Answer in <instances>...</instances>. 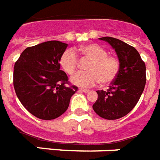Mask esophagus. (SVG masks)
Instances as JSON below:
<instances>
[{
    "label": "esophagus",
    "instance_id": "34e87169",
    "mask_svg": "<svg viewBox=\"0 0 160 160\" xmlns=\"http://www.w3.org/2000/svg\"><path fill=\"white\" fill-rule=\"evenodd\" d=\"M80 91H81V92H85V93H88V92H90V90H88V89H80L79 90Z\"/></svg>",
    "mask_w": 160,
    "mask_h": 160
}]
</instances>
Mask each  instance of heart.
<instances>
[{"label":"heart","instance_id":"1","mask_svg":"<svg viewBox=\"0 0 160 160\" xmlns=\"http://www.w3.org/2000/svg\"><path fill=\"white\" fill-rule=\"evenodd\" d=\"M83 58L91 60L88 72L80 73L72 79L74 85L91 87L101 81L107 85L115 80L120 69V61L116 56L107 54V51L98 44L84 45L76 50ZM60 65L67 75H75L79 68V59L73 50L65 51L60 58Z\"/></svg>","mask_w":160,"mask_h":160}]
</instances>
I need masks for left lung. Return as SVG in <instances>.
Wrapping results in <instances>:
<instances>
[{
	"instance_id": "left-lung-1",
	"label": "left lung",
	"mask_w": 160,
	"mask_h": 160,
	"mask_svg": "<svg viewBox=\"0 0 160 160\" xmlns=\"http://www.w3.org/2000/svg\"><path fill=\"white\" fill-rule=\"evenodd\" d=\"M99 39L115 49L120 69L107 91H96L98 98L92 107L101 118L116 120L128 114L139 101L146 84V66L139 53L131 45L111 37Z\"/></svg>"
}]
</instances>
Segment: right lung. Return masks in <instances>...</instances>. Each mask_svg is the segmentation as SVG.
Listing matches in <instances>:
<instances>
[{
	"mask_svg": "<svg viewBox=\"0 0 160 160\" xmlns=\"http://www.w3.org/2000/svg\"><path fill=\"white\" fill-rule=\"evenodd\" d=\"M68 44L48 41L27 48L14 65L17 96L29 112L42 120L55 119L66 112L78 87L70 85L60 70L61 56Z\"/></svg>",
	"mask_w": 160,
	"mask_h": 160,
	"instance_id": "right-lung-1",
	"label": "right lung"
}]
</instances>
